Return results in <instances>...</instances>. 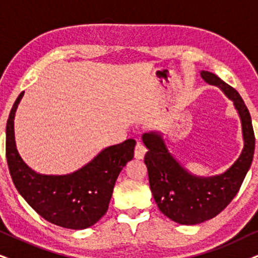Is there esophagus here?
Here are the masks:
<instances>
[{
    "label": "esophagus",
    "instance_id": "obj_1",
    "mask_svg": "<svg viewBox=\"0 0 258 258\" xmlns=\"http://www.w3.org/2000/svg\"><path fill=\"white\" fill-rule=\"evenodd\" d=\"M145 152H146L145 146L143 145L142 143H137L136 149H135V157L137 159H143L145 156Z\"/></svg>",
    "mask_w": 258,
    "mask_h": 258
}]
</instances>
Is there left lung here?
Listing matches in <instances>:
<instances>
[{"mask_svg": "<svg viewBox=\"0 0 258 258\" xmlns=\"http://www.w3.org/2000/svg\"><path fill=\"white\" fill-rule=\"evenodd\" d=\"M201 77L223 89L234 102L242 120L244 149L226 172L213 177H198L178 164L159 133L143 135V143L148 148L144 162L153 199L164 216L182 225L204 223L225 210L239 190L255 152L251 116L238 91L208 71H201Z\"/></svg>", "mask_w": 258, "mask_h": 258, "instance_id": "1", "label": "left lung"}]
</instances>
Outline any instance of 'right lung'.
Wrapping results in <instances>:
<instances>
[{"label": "right lung", "mask_w": 258, "mask_h": 258, "mask_svg": "<svg viewBox=\"0 0 258 258\" xmlns=\"http://www.w3.org/2000/svg\"><path fill=\"white\" fill-rule=\"evenodd\" d=\"M24 91L13 105L6 127V157L13 183L45 220L71 230L97 223L108 210L116 178L135 155V139L109 146L69 175H41L22 161L14 139V116Z\"/></svg>", "instance_id": "add662e5"}]
</instances>
